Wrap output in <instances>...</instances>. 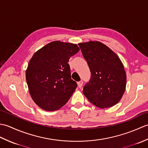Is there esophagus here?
<instances>
[{
	"mask_svg": "<svg viewBox=\"0 0 148 148\" xmlns=\"http://www.w3.org/2000/svg\"><path fill=\"white\" fill-rule=\"evenodd\" d=\"M83 84V81H79V82H77V84H78V86H79V88L82 87Z\"/></svg>",
	"mask_w": 148,
	"mask_h": 148,
	"instance_id": "1",
	"label": "esophagus"
}]
</instances>
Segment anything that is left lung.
<instances>
[{"instance_id": "left-lung-1", "label": "left lung", "mask_w": 148, "mask_h": 148, "mask_svg": "<svg viewBox=\"0 0 148 148\" xmlns=\"http://www.w3.org/2000/svg\"><path fill=\"white\" fill-rule=\"evenodd\" d=\"M78 45L91 72L90 79L83 87V94L99 108L114 106L121 100L126 88V73L120 59L98 41Z\"/></svg>"}]
</instances>
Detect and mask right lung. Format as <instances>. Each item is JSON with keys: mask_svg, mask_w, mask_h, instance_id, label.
<instances>
[{"mask_svg": "<svg viewBox=\"0 0 148 148\" xmlns=\"http://www.w3.org/2000/svg\"><path fill=\"white\" fill-rule=\"evenodd\" d=\"M79 48L75 44L53 41L37 51L26 71V80L33 100L48 111L64 106L77 88L71 79L68 62Z\"/></svg>", "mask_w": 148, "mask_h": 148, "instance_id": "obj_1", "label": "right lung"}]
</instances>
